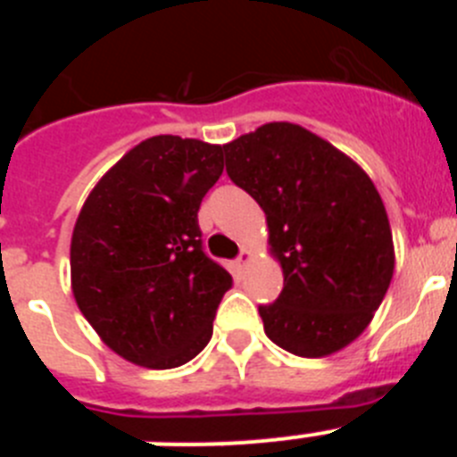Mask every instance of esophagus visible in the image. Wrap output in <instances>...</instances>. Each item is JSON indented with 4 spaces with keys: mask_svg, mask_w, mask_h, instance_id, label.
Segmentation results:
<instances>
[{
    "mask_svg": "<svg viewBox=\"0 0 457 457\" xmlns=\"http://www.w3.org/2000/svg\"><path fill=\"white\" fill-rule=\"evenodd\" d=\"M252 258H253V252H252V249H242V252H240V256H237V261H236V265H237V268H245V265H247L249 263V261H252Z\"/></svg>",
    "mask_w": 457,
    "mask_h": 457,
    "instance_id": "1",
    "label": "esophagus"
}]
</instances>
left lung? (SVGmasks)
Listing matches in <instances>:
<instances>
[{"label":"left lung","instance_id":"left-lung-1","mask_svg":"<svg viewBox=\"0 0 457 457\" xmlns=\"http://www.w3.org/2000/svg\"><path fill=\"white\" fill-rule=\"evenodd\" d=\"M226 173L252 194L284 272L274 304L258 306L265 334L297 357H327L373 320L395 253L369 173L329 141L288 120L224 144Z\"/></svg>","mask_w":457,"mask_h":457}]
</instances>
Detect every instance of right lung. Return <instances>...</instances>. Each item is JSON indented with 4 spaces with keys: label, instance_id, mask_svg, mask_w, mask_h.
Returning a JSON list of instances; mask_svg holds the SVG:
<instances>
[{
    "label": "right lung",
    "instance_id": "1",
    "mask_svg": "<svg viewBox=\"0 0 457 457\" xmlns=\"http://www.w3.org/2000/svg\"><path fill=\"white\" fill-rule=\"evenodd\" d=\"M224 171V146L157 135L96 183L71 240L79 311L119 357L176 369L208 345L233 278L201 247L196 212Z\"/></svg>",
    "mask_w": 457,
    "mask_h": 457
}]
</instances>
